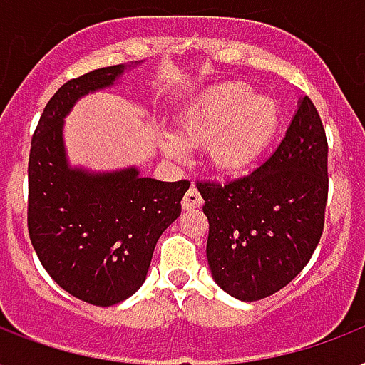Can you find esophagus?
<instances>
[{
    "mask_svg": "<svg viewBox=\"0 0 365 365\" xmlns=\"http://www.w3.org/2000/svg\"><path fill=\"white\" fill-rule=\"evenodd\" d=\"M202 196H200V192L196 188H188V192L182 197V209H196L202 205Z\"/></svg>",
    "mask_w": 365,
    "mask_h": 365,
    "instance_id": "1",
    "label": "esophagus"
}]
</instances>
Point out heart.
I'll return each mask as SVG.
<instances>
[{
    "instance_id": "heart-1",
    "label": "heart",
    "mask_w": 365,
    "mask_h": 365,
    "mask_svg": "<svg viewBox=\"0 0 365 365\" xmlns=\"http://www.w3.org/2000/svg\"><path fill=\"white\" fill-rule=\"evenodd\" d=\"M279 123L282 110L274 98L259 97L245 83H222L185 110L179 123L180 144L169 140L165 152L182 158V146H207L209 162L217 171L242 173L268 150Z\"/></svg>"
}]
</instances>
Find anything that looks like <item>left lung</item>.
Listing matches in <instances>:
<instances>
[{"label":"left lung","mask_w":365,"mask_h":365,"mask_svg":"<svg viewBox=\"0 0 365 365\" xmlns=\"http://www.w3.org/2000/svg\"><path fill=\"white\" fill-rule=\"evenodd\" d=\"M327 182L326 131L309 97L261 168L227 182L197 180L217 285L240 301H259L289 284L324 232Z\"/></svg>","instance_id":"obj_1"}]
</instances>
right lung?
Masks as SVG:
<instances>
[{
	"instance_id": "add662e5",
	"label": "right lung",
	"mask_w": 365,
	"mask_h": 365,
	"mask_svg": "<svg viewBox=\"0 0 365 365\" xmlns=\"http://www.w3.org/2000/svg\"><path fill=\"white\" fill-rule=\"evenodd\" d=\"M125 64L66 81L34 131L28 160V234L49 276L70 295L112 307L144 284L162 232L180 215L188 180L162 182L137 168L89 173L70 168L64 118L78 98L114 86Z\"/></svg>"
}]
</instances>
